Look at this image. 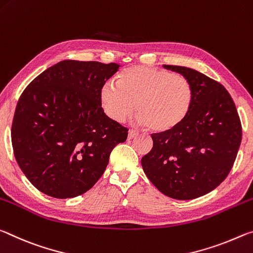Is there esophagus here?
<instances>
[{
    "mask_svg": "<svg viewBox=\"0 0 253 253\" xmlns=\"http://www.w3.org/2000/svg\"><path fill=\"white\" fill-rule=\"evenodd\" d=\"M138 135H139L138 132H135V131H129V134H127V139L132 140V139L136 138V136H138Z\"/></svg>",
    "mask_w": 253,
    "mask_h": 253,
    "instance_id": "esophagus-1",
    "label": "esophagus"
}]
</instances>
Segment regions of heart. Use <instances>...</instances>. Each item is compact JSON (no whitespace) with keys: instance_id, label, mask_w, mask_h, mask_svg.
I'll return each instance as SVG.
<instances>
[{"instance_id":"1","label":"heart","mask_w":253,"mask_h":253,"mask_svg":"<svg viewBox=\"0 0 253 253\" xmlns=\"http://www.w3.org/2000/svg\"><path fill=\"white\" fill-rule=\"evenodd\" d=\"M103 109L123 122L136 109L139 121L154 132H170L188 117L194 90L187 78L169 70L131 66L117 76V85L105 83L99 92Z\"/></svg>"}]
</instances>
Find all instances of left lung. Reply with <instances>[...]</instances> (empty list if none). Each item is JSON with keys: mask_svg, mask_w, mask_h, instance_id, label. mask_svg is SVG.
I'll list each match as a JSON object with an SVG mask.
<instances>
[{"mask_svg": "<svg viewBox=\"0 0 253 253\" xmlns=\"http://www.w3.org/2000/svg\"><path fill=\"white\" fill-rule=\"evenodd\" d=\"M164 67L190 82L193 105L175 130L151 134L154 147L141 165L149 180L166 196L193 200L212 192L229 175L241 144V121L220 83L183 66Z\"/></svg>", "mask_w": 253, "mask_h": 253, "instance_id": "8db88e82", "label": "left lung"}]
</instances>
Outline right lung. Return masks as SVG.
Wrapping results in <instances>:
<instances>
[{"label": "right lung", "instance_id": "1", "mask_svg": "<svg viewBox=\"0 0 253 253\" xmlns=\"http://www.w3.org/2000/svg\"><path fill=\"white\" fill-rule=\"evenodd\" d=\"M120 65L63 60L37 76L20 96L11 139L19 167L55 198L87 192L104 173L127 129L102 109L99 92Z\"/></svg>", "mask_w": 253, "mask_h": 253}]
</instances>
